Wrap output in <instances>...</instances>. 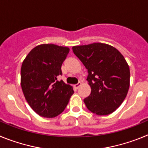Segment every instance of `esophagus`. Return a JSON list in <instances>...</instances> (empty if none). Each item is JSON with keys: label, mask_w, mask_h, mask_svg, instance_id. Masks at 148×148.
Segmentation results:
<instances>
[{"label": "esophagus", "mask_w": 148, "mask_h": 148, "mask_svg": "<svg viewBox=\"0 0 148 148\" xmlns=\"http://www.w3.org/2000/svg\"><path fill=\"white\" fill-rule=\"evenodd\" d=\"M81 85H82V83H81V82H78V84H75V85H74V87H75L76 89H78V88H79V87H80Z\"/></svg>", "instance_id": "esophagus-1"}]
</instances>
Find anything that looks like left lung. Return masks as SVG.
I'll return each mask as SVG.
<instances>
[{"mask_svg":"<svg viewBox=\"0 0 148 148\" xmlns=\"http://www.w3.org/2000/svg\"><path fill=\"white\" fill-rule=\"evenodd\" d=\"M73 51L88 71L91 92L84 99L87 109L99 116L113 113L130 87V68L124 56L113 46L103 43L74 46Z\"/></svg>","mask_w":148,"mask_h":148,"instance_id":"left-lung-1","label":"left lung"}]
</instances>
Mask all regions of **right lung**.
<instances>
[{
    "label": "right lung",
    "instance_id": "1",
    "mask_svg": "<svg viewBox=\"0 0 148 148\" xmlns=\"http://www.w3.org/2000/svg\"><path fill=\"white\" fill-rule=\"evenodd\" d=\"M70 48L53 44L36 46L22 63L21 85L26 100L39 116L54 118L64 110L73 88L57 78Z\"/></svg>",
    "mask_w": 148,
    "mask_h": 148
}]
</instances>
